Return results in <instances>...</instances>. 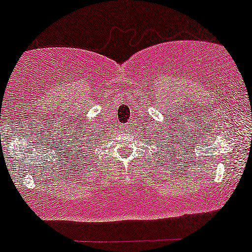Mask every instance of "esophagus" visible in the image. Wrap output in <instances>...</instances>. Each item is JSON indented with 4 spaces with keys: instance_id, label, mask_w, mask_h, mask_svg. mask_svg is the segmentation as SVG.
<instances>
[{
    "instance_id": "1",
    "label": "esophagus",
    "mask_w": 252,
    "mask_h": 252,
    "mask_svg": "<svg viewBox=\"0 0 252 252\" xmlns=\"http://www.w3.org/2000/svg\"><path fill=\"white\" fill-rule=\"evenodd\" d=\"M131 128H132V122H131V121H130V122H128V123H126L123 126V129L126 130V131H130V130H131Z\"/></svg>"
}]
</instances>
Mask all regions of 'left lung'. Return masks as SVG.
<instances>
[{
    "label": "left lung",
    "instance_id": "left-lung-1",
    "mask_svg": "<svg viewBox=\"0 0 252 252\" xmlns=\"http://www.w3.org/2000/svg\"><path fill=\"white\" fill-rule=\"evenodd\" d=\"M159 132H161L160 134H159ZM149 135H150V134H149ZM165 135L169 136L168 134H165V130H164V134L162 135V130L159 129L158 131H157V138H158V139H155V141H158V142H157V143L160 144V147L163 148V150L165 149V154H166V155H170V153H172L171 148L175 145V144H174V145L171 144V143H172L171 141H174V139H169V137H165ZM142 137H143V136H142ZM175 142H176V141H175ZM174 154H175V151H174V153H172V155H174ZM170 159H171V157H170Z\"/></svg>",
    "mask_w": 252,
    "mask_h": 252
}]
</instances>
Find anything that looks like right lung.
Masks as SVG:
<instances>
[{"label": "right lung", "instance_id": "add662e5", "mask_svg": "<svg viewBox=\"0 0 252 252\" xmlns=\"http://www.w3.org/2000/svg\"><path fill=\"white\" fill-rule=\"evenodd\" d=\"M97 131H99V130L97 129ZM97 131L94 132V134L88 132V135L84 132L83 134L84 136H82V138L78 139L76 143L78 145L76 146L75 144V147H78L76 148L77 157H83V156H86V158H83L86 159V158H89L92 155H94V150H95V147H94V145H95L96 142H99L102 141V139H104L102 138L101 132H97ZM101 143H104V142H101Z\"/></svg>", "mask_w": 252, "mask_h": 252}]
</instances>
